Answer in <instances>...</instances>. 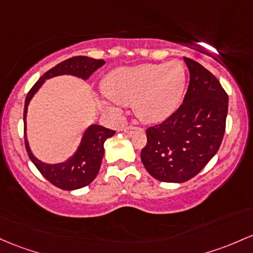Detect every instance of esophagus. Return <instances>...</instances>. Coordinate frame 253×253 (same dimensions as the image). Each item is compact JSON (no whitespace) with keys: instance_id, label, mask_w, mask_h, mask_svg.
<instances>
[{"instance_id":"esophagus-1","label":"esophagus","mask_w":253,"mask_h":253,"mask_svg":"<svg viewBox=\"0 0 253 253\" xmlns=\"http://www.w3.org/2000/svg\"><path fill=\"white\" fill-rule=\"evenodd\" d=\"M124 131L126 133H128V134H132V133H134L137 131H141V128H140V127H137V126H127V127H125Z\"/></svg>"}]
</instances>
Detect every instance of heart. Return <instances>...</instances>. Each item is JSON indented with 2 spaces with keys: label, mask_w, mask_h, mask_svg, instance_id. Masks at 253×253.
<instances>
[{
  "label": "heart",
  "mask_w": 253,
  "mask_h": 253,
  "mask_svg": "<svg viewBox=\"0 0 253 253\" xmlns=\"http://www.w3.org/2000/svg\"><path fill=\"white\" fill-rule=\"evenodd\" d=\"M186 71L177 61L143 63L118 68L105 77V95L121 105L133 104L140 120L160 122L169 118L181 103ZM116 112L118 108L110 107Z\"/></svg>",
  "instance_id": "b5f03b06"
}]
</instances>
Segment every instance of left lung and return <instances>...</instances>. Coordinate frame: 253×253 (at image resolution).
Instances as JSON below:
<instances>
[{"label": "left lung", "instance_id": "1", "mask_svg": "<svg viewBox=\"0 0 253 253\" xmlns=\"http://www.w3.org/2000/svg\"><path fill=\"white\" fill-rule=\"evenodd\" d=\"M190 84L184 103L161 124L146 129L141 162L163 182L192 179L215 156L226 131L228 95L211 72L184 57Z\"/></svg>", "mask_w": 253, "mask_h": 253}]
</instances>
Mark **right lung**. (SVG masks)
I'll return each mask as SVG.
<instances>
[{
  "label": "right lung",
  "mask_w": 253,
  "mask_h": 253,
  "mask_svg": "<svg viewBox=\"0 0 253 253\" xmlns=\"http://www.w3.org/2000/svg\"><path fill=\"white\" fill-rule=\"evenodd\" d=\"M104 63V60L91 59L87 56H74L62 61L59 65L45 72L38 79V82L32 86V88L27 93L26 99H25V128H26V120L25 119H26L27 105H29L33 95L38 91V88L45 82V79L62 76V74H71V76L79 77L82 79H87L96 69L102 67ZM114 134H115V131H113V129L105 128L99 125H91L83 135L82 143H80L76 154L66 162L59 163V165H46V163L37 160L32 155L26 138H25V146H26V151L29 154L30 160L41 171L42 175L61 190L72 191L85 187L95 180L99 168H101L102 158L104 155V141L108 138L113 137Z\"/></svg>",
  "instance_id": "add662e5"
}]
</instances>
